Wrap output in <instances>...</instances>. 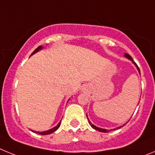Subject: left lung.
<instances>
[{
	"label": "left lung",
	"instance_id": "1",
	"mask_svg": "<svg viewBox=\"0 0 155 155\" xmlns=\"http://www.w3.org/2000/svg\"><path fill=\"white\" fill-rule=\"evenodd\" d=\"M125 57H127V58L128 59H130V61H132V62L134 63V64H135V65H136V67L137 68V69H138V71H139V72H140V69H139V68H138V66L137 65V64L135 62H134V61H133V59H132V57H130V56L129 55V54H127V53H126L125 54ZM90 123V122H89ZM90 124H91V127H92V128H94V130H98V131H100V132H103V133H107V132H109V130H105V129H102V128H99V127H95V126L94 125H93L92 124H91V123H90ZM120 127H119V128H120Z\"/></svg>",
	"mask_w": 155,
	"mask_h": 155
}]
</instances>
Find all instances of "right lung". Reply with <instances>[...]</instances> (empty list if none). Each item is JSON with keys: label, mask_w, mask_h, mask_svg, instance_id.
<instances>
[{"label": "right lung", "mask_w": 155, "mask_h": 155, "mask_svg": "<svg viewBox=\"0 0 155 155\" xmlns=\"http://www.w3.org/2000/svg\"><path fill=\"white\" fill-rule=\"evenodd\" d=\"M41 49H42V46H38V47H37L36 49H35V50H34L33 52H32V53H31V55H32V54H34V53H36V52L39 51V50H41ZM61 121L60 122V123H59L58 125L56 126L55 127H53V129H51V130H50L44 131V132H36V133H37V134H41V135H47V134H52V133H53V132H54V131L57 130V129H58L59 127H60V126H61ZM32 131H33V130H32ZM33 132H35V131H33Z\"/></svg>", "instance_id": "obj_1"}]
</instances>
